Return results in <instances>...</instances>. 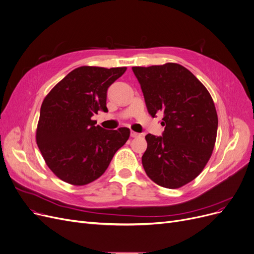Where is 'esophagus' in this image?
Masks as SVG:
<instances>
[{"label":"esophagus","mask_w":254,"mask_h":254,"mask_svg":"<svg viewBox=\"0 0 254 254\" xmlns=\"http://www.w3.org/2000/svg\"><path fill=\"white\" fill-rule=\"evenodd\" d=\"M130 137L138 138V137H140V134H139V133H136V131H134V130H131V131H130Z\"/></svg>","instance_id":"obj_1"}]
</instances>
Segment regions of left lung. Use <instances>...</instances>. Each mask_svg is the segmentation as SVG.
Segmentation results:
<instances>
[{
  "label": "left lung",
  "instance_id": "8db88e82",
  "mask_svg": "<svg viewBox=\"0 0 254 254\" xmlns=\"http://www.w3.org/2000/svg\"><path fill=\"white\" fill-rule=\"evenodd\" d=\"M148 113L164 114L162 137L147 134L142 165L148 178L168 189L196 179L211 158L218 116L213 98L196 76L178 63L134 66Z\"/></svg>",
  "mask_w": 254,
  "mask_h": 254
}]
</instances>
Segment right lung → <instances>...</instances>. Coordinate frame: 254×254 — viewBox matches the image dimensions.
Listing matches in <instances>:
<instances>
[{
  "instance_id": "obj_1",
  "label": "right lung",
  "mask_w": 254,
  "mask_h": 254,
  "mask_svg": "<svg viewBox=\"0 0 254 254\" xmlns=\"http://www.w3.org/2000/svg\"><path fill=\"white\" fill-rule=\"evenodd\" d=\"M126 70L81 66L43 100L36 143L48 167L63 182L84 186L97 180L128 140L127 127L105 129L92 120L98 111L108 112V88Z\"/></svg>"
}]
</instances>
